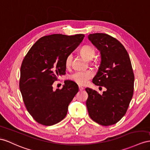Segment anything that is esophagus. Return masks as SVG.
Instances as JSON below:
<instances>
[{
	"mask_svg": "<svg viewBox=\"0 0 150 150\" xmlns=\"http://www.w3.org/2000/svg\"><path fill=\"white\" fill-rule=\"evenodd\" d=\"M83 90H84V88H83V87L79 86V91H83Z\"/></svg>",
	"mask_w": 150,
	"mask_h": 150,
	"instance_id": "esophagus-1",
	"label": "esophagus"
}]
</instances>
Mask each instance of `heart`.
Instances as JSON below:
<instances>
[{
	"instance_id": "b5f03b06",
	"label": "heart",
	"mask_w": 150,
	"mask_h": 150,
	"mask_svg": "<svg viewBox=\"0 0 150 150\" xmlns=\"http://www.w3.org/2000/svg\"><path fill=\"white\" fill-rule=\"evenodd\" d=\"M81 54L87 60H91L95 55V50L93 48L89 45L83 46L80 50ZM72 60V55H68L65 60L66 67H69ZM93 76V72L91 70H83L75 72L71 76V79L79 85H85L88 81Z\"/></svg>"
}]
</instances>
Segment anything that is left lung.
Masks as SVG:
<instances>
[{"label":"left lung","mask_w":150,"mask_h":150,"mask_svg":"<svg viewBox=\"0 0 150 150\" xmlns=\"http://www.w3.org/2000/svg\"><path fill=\"white\" fill-rule=\"evenodd\" d=\"M88 39L100 52L101 62L93 83L107 90L99 94L86 88V107L91 119L102 125L116 124L127 112L134 91V76L130 58L122 44L105 33Z\"/></svg>","instance_id":"1"}]
</instances>
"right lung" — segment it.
<instances>
[{
  "label": "right lung",
  "instance_id": "right-lung-1",
  "mask_svg": "<svg viewBox=\"0 0 150 150\" xmlns=\"http://www.w3.org/2000/svg\"><path fill=\"white\" fill-rule=\"evenodd\" d=\"M84 35L54 34L40 38L28 51L21 67L19 89L26 108L38 123L52 125L65 118L68 106L78 92V84L66 81L53 90L59 76L66 74L65 60Z\"/></svg>",
  "mask_w": 150,
  "mask_h": 150
}]
</instances>
